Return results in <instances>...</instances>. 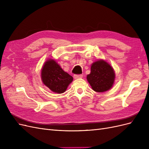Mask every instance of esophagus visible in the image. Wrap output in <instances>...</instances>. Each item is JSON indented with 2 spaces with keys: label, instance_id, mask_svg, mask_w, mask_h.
I'll use <instances>...</instances> for the list:
<instances>
[{
  "label": "esophagus",
  "instance_id": "1",
  "mask_svg": "<svg viewBox=\"0 0 149 149\" xmlns=\"http://www.w3.org/2000/svg\"><path fill=\"white\" fill-rule=\"evenodd\" d=\"M83 78L82 74H75V75H74V79H79V78Z\"/></svg>",
  "mask_w": 149,
  "mask_h": 149
}]
</instances>
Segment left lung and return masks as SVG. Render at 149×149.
Instances as JSON below:
<instances>
[{"instance_id":"obj_1","label":"left lung","mask_w":149,"mask_h":149,"mask_svg":"<svg viewBox=\"0 0 149 149\" xmlns=\"http://www.w3.org/2000/svg\"><path fill=\"white\" fill-rule=\"evenodd\" d=\"M87 80L94 91H107L112 87L114 83V69L104 60H97L92 64L91 73L87 75Z\"/></svg>"}]
</instances>
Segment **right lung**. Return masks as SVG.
Segmentation results:
<instances>
[{
	"mask_svg": "<svg viewBox=\"0 0 149 149\" xmlns=\"http://www.w3.org/2000/svg\"><path fill=\"white\" fill-rule=\"evenodd\" d=\"M41 78L43 83L54 93H64L73 81L71 75L64 71L57 63L52 59L48 60L42 67Z\"/></svg>",
	"mask_w": 149,
	"mask_h": 149,
	"instance_id": "add662e5",
	"label": "right lung"
}]
</instances>
